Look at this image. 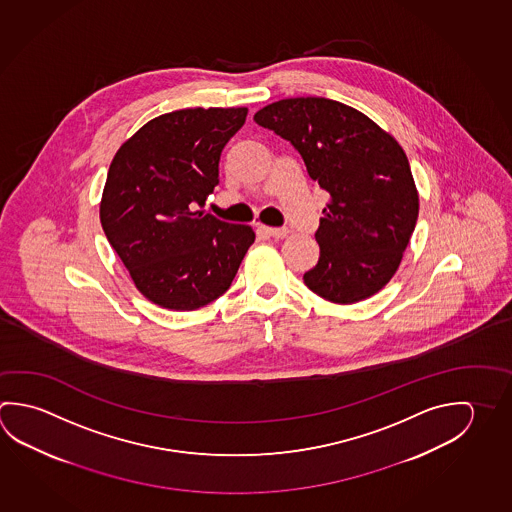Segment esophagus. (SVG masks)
<instances>
[{
  "label": "esophagus",
  "mask_w": 512,
  "mask_h": 512,
  "mask_svg": "<svg viewBox=\"0 0 512 512\" xmlns=\"http://www.w3.org/2000/svg\"><path fill=\"white\" fill-rule=\"evenodd\" d=\"M260 230H264L266 234L271 235V237H277V239H282V237H286L289 234L287 228H273V226L260 225Z\"/></svg>",
  "instance_id": "esophagus-1"
}]
</instances>
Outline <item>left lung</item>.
Listing matches in <instances>:
<instances>
[{
    "label": "left lung",
    "instance_id": "left-lung-1",
    "mask_svg": "<svg viewBox=\"0 0 512 512\" xmlns=\"http://www.w3.org/2000/svg\"><path fill=\"white\" fill-rule=\"evenodd\" d=\"M253 120L295 145L309 178L327 190L305 286L332 304H356L394 277L419 216L403 147L358 109L322 97L282 99Z\"/></svg>",
    "mask_w": 512,
    "mask_h": 512
}]
</instances>
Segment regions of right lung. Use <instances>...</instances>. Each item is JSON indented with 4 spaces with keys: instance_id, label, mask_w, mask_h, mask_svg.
Segmentation results:
<instances>
[{
    "instance_id": "obj_1",
    "label": "right lung",
    "mask_w": 512,
    "mask_h": 512,
    "mask_svg": "<svg viewBox=\"0 0 512 512\" xmlns=\"http://www.w3.org/2000/svg\"><path fill=\"white\" fill-rule=\"evenodd\" d=\"M248 108L178 109L149 120L118 147L100 223L136 289L171 311H194L232 284L252 226L210 216L219 158Z\"/></svg>"
}]
</instances>
